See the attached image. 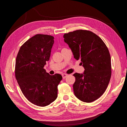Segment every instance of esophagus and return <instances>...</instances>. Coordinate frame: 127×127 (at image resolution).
<instances>
[{
    "mask_svg": "<svg viewBox=\"0 0 127 127\" xmlns=\"http://www.w3.org/2000/svg\"><path fill=\"white\" fill-rule=\"evenodd\" d=\"M67 76H68V75L66 74H62V76H63V79L66 78V77H67Z\"/></svg>",
    "mask_w": 127,
    "mask_h": 127,
    "instance_id": "obj_1",
    "label": "esophagus"
}]
</instances>
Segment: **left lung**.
I'll list each match as a JSON object with an SVG mask.
<instances>
[{
	"label": "left lung",
	"mask_w": 127,
	"mask_h": 127,
	"mask_svg": "<svg viewBox=\"0 0 127 127\" xmlns=\"http://www.w3.org/2000/svg\"><path fill=\"white\" fill-rule=\"evenodd\" d=\"M64 41L74 58L81 60L85 70L75 73L73 89L80 101L90 103L100 97L109 85L111 76V57L103 40L93 32L78 30L65 33Z\"/></svg>",
	"instance_id": "1"
}]
</instances>
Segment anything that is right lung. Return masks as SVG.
<instances>
[{
	"mask_svg": "<svg viewBox=\"0 0 127 127\" xmlns=\"http://www.w3.org/2000/svg\"><path fill=\"white\" fill-rule=\"evenodd\" d=\"M53 43V36L36 34L21 46L16 57L15 77L18 85L25 97L39 106L55 101L63 78L58 74L49 75L44 69Z\"/></svg>",
	"mask_w": 127,
	"mask_h": 127,
	"instance_id": "1",
	"label": "right lung"
}]
</instances>
